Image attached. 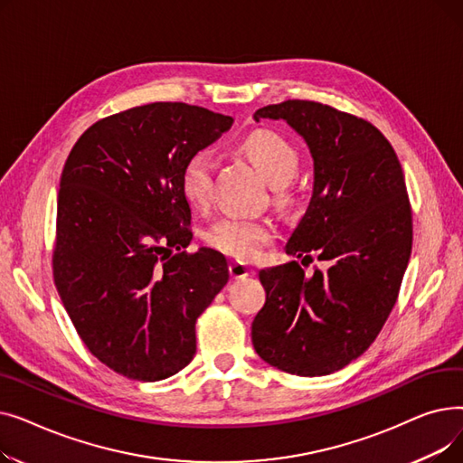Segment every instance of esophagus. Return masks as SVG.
<instances>
[{"label": "esophagus", "mask_w": 463, "mask_h": 463, "mask_svg": "<svg viewBox=\"0 0 463 463\" xmlns=\"http://www.w3.org/2000/svg\"><path fill=\"white\" fill-rule=\"evenodd\" d=\"M229 274L232 279H244V278H250L255 274V270L251 269V266L240 262V260H234L229 264Z\"/></svg>", "instance_id": "esophagus-1"}]
</instances>
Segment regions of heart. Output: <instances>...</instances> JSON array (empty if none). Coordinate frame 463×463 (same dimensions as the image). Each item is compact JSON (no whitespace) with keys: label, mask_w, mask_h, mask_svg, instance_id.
<instances>
[{"label":"heart","mask_w":463,"mask_h":463,"mask_svg":"<svg viewBox=\"0 0 463 463\" xmlns=\"http://www.w3.org/2000/svg\"><path fill=\"white\" fill-rule=\"evenodd\" d=\"M244 150L272 185H285L298 173L293 146L274 131L259 129L244 140ZM215 161L208 150L193 154L182 170V191L197 208H206L213 194ZM274 238V227L264 219L225 215L206 231L208 246L238 260H253Z\"/></svg>","instance_id":"1"}]
</instances>
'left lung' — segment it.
<instances>
[{"instance_id": "left-lung-1", "label": "left lung", "mask_w": 463, "mask_h": 463, "mask_svg": "<svg viewBox=\"0 0 463 463\" xmlns=\"http://www.w3.org/2000/svg\"><path fill=\"white\" fill-rule=\"evenodd\" d=\"M285 119L309 146L313 194L285 251L298 260L259 272L266 302L251 325L270 366L317 377L366 351L391 315L412 248V213L392 144L370 121L317 101L288 99L253 116Z\"/></svg>"}]
</instances>
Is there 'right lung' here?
I'll return each mask as SVG.
<instances>
[{"label": "right lung", "mask_w": 463, "mask_h": 463, "mask_svg": "<svg viewBox=\"0 0 463 463\" xmlns=\"http://www.w3.org/2000/svg\"><path fill=\"white\" fill-rule=\"evenodd\" d=\"M232 121L185 103L133 107L95 121L63 165L54 283L88 351L128 379L184 370L194 323L229 281L222 253L185 251L182 170Z\"/></svg>", "instance_id": "obj_1"}]
</instances>
